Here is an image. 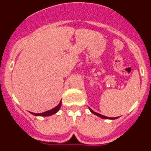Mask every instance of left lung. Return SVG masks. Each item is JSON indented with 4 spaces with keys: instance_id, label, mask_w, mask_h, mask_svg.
Masks as SVG:
<instances>
[{
    "instance_id": "left-lung-1",
    "label": "left lung",
    "mask_w": 151,
    "mask_h": 151,
    "mask_svg": "<svg viewBox=\"0 0 151 151\" xmlns=\"http://www.w3.org/2000/svg\"><path fill=\"white\" fill-rule=\"evenodd\" d=\"M89 109H90V108H89ZM90 110H91V112L92 113H94V114H95V115L101 117V118H103V119H116V117H113V118H110V117H106V116H103V115H101V114H100V113H95V112H94V111H93V110H91V109H90Z\"/></svg>"
}]
</instances>
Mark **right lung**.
<instances>
[{
    "mask_svg": "<svg viewBox=\"0 0 151 151\" xmlns=\"http://www.w3.org/2000/svg\"><path fill=\"white\" fill-rule=\"evenodd\" d=\"M60 106H61V101L60 102L59 104L56 106V107L53 108V109L48 110V111H46V112H45V113H32L33 115H35V116H48L53 115V114L56 113L57 112H58V110H60Z\"/></svg>",
    "mask_w": 151,
    "mask_h": 151,
    "instance_id": "right-lung-1",
    "label": "right lung"
}]
</instances>
